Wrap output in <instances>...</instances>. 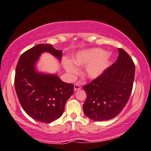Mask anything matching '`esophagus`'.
I'll return each instance as SVG.
<instances>
[{
	"label": "esophagus",
	"mask_w": 151,
	"mask_h": 151,
	"mask_svg": "<svg viewBox=\"0 0 151 151\" xmlns=\"http://www.w3.org/2000/svg\"><path fill=\"white\" fill-rule=\"evenodd\" d=\"M80 88H81V86H80V84H78V83L74 84V90L77 91V90L80 89Z\"/></svg>",
	"instance_id": "1"
}]
</instances>
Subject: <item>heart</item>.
Masks as SVG:
<instances>
[{
  "label": "heart",
  "instance_id": "1",
  "mask_svg": "<svg viewBox=\"0 0 151 151\" xmlns=\"http://www.w3.org/2000/svg\"><path fill=\"white\" fill-rule=\"evenodd\" d=\"M72 62L78 67H84V76L88 79H96L106 69L110 63L108 54L103 53L100 49H91L78 53L73 57ZM65 68L71 76L78 73V69L69 61L65 63Z\"/></svg>",
  "mask_w": 151,
  "mask_h": 151
}]
</instances>
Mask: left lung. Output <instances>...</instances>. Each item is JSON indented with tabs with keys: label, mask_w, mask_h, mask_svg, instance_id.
Here are the masks:
<instances>
[{
	"label": "left lung",
	"mask_w": 151,
	"mask_h": 151,
	"mask_svg": "<svg viewBox=\"0 0 151 151\" xmlns=\"http://www.w3.org/2000/svg\"><path fill=\"white\" fill-rule=\"evenodd\" d=\"M115 63L102 75L83 86L86 99L84 114L94 121H106L120 113L133 89L135 67L131 56L119 48Z\"/></svg>",
	"instance_id": "left-lung-1"
}]
</instances>
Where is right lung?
<instances>
[{"instance_id":"obj_1","label":"right lung","mask_w":151,"mask_h":151,"mask_svg":"<svg viewBox=\"0 0 151 151\" xmlns=\"http://www.w3.org/2000/svg\"><path fill=\"white\" fill-rule=\"evenodd\" d=\"M43 52L61 60L62 50L52 45L40 44L20 55L16 65L14 85L18 100L29 116L51 123L62 116L67 101L73 93V84L62 81L56 75L38 73L35 65Z\"/></svg>"}]
</instances>
